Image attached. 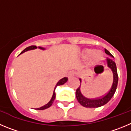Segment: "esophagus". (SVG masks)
<instances>
[{"instance_id":"obj_1","label":"esophagus","mask_w":131,"mask_h":131,"mask_svg":"<svg viewBox=\"0 0 131 131\" xmlns=\"http://www.w3.org/2000/svg\"><path fill=\"white\" fill-rule=\"evenodd\" d=\"M74 76V72L73 71H69L68 72V74H67V76H68V78H70V77H72V76Z\"/></svg>"}]
</instances>
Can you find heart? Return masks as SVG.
Here are the masks:
<instances>
[{
    "label": "heart",
    "instance_id": "obj_1",
    "mask_svg": "<svg viewBox=\"0 0 131 131\" xmlns=\"http://www.w3.org/2000/svg\"><path fill=\"white\" fill-rule=\"evenodd\" d=\"M82 56L83 59H88L89 58V64L90 65H95L101 59L102 54L99 51L93 52V50L91 49H85L82 52Z\"/></svg>",
    "mask_w": 131,
    "mask_h": 131
}]
</instances>
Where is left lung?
<instances>
[{"label":"left lung","mask_w":131,"mask_h":131,"mask_svg":"<svg viewBox=\"0 0 131 131\" xmlns=\"http://www.w3.org/2000/svg\"><path fill=\"white\" fill-rule=\"evenodd\" d=\"M104 51H105L107 55H109L110 57H114L113 55L106 49H104ZM106 63H107L108 67L111 69L113 72V83L112 84L111 87L110 88V89L106 92L105 93L102 94L101 96H99L97 97L89 98L86 97L82 94V91L80 89L81 84L80 85V87L76 89V99H77L79 103L83 106L85 107V108H98V107H101L102 106L104 105L107 102L110 101V99L114 96L115 91H116L117 87V83H118V75H117L116 64H115V63L114 61V60L110 58V57H107V59L106 60ZM100 67L102 68V70H99V72L101 73L104 71V66L101 65L99 67ZM99 67H95V70H96ZM80 83H81L82 80L80 79Z\"/></svg>","instance_id":"1"}]
</instances>
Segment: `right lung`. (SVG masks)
<instances>
[{"instance_id": "1", "label": "right lung", "mask_w": 131, "mask_h": 131, "mask_svg": "<svg viewBox=\"0 0 131 131\" xmlns=\"http://www.w3.org/2000/svg\"><path fill=\"white\" fill-rule=\"evenodd\" d=\"M36 48H37V47L36 46H30L29 47H27V48H25V49L23 50V51H22L21 53H22L25 52V51H28V50H30V49H36ZM39 48H40V49H43L42 48H40V47H39ZM67 80H68V78H62L61 80H60L58 82H57V85H55V89H54V91H53V96L52 97H51V100H50V101H49V102H48V104H46V105H44L43 106H42L40 107V108H36V110H45L46 109V108H48L49 107L51 106V105H52L53 102V101L55 100V88H57V86L58 85H63L64 83H66V82H67Z\"/></svg>"}]
</instances>
